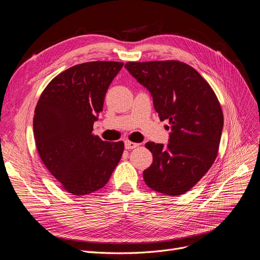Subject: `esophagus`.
<instances>
[{"label": "esophagus", "mask_w": 260, "mask_h": 260, "mask_svg": "<svg viewBox=\"0 0 260 260\" xmlns=\"http://www.w3.org/2000/svg\"><path fill=\"white\" fill-rule=\"evenodd\" d=\"M124 145H125L126 149H133L135 147L139 146V143H135V142H132V141H125Z\"/></svg>", "instance_id": "34e87169"}]
</instances>
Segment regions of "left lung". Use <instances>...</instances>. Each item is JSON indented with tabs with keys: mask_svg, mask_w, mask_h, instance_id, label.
<instances>
[{
	"mask_svg": "<svg viewBox=\"0 0 260 260\" xmlns=\"http://www.w3.org/2000/svg\"><path fill=\"white\" fill-rule=\"evenodd\" d=\"M128 73L153 97L161 121L169 120V143L147 142L153 163L143 172L148 187L179 196L207 174L217 157L223 114L208 82L179 61L127 62ZM170 128V126H168Z\"/></svg>",
	"mask_w": 260,
	"mask_h": 260,
	"instance_id": "8db88e82",
	"label": "left lung"
}]
</instances>
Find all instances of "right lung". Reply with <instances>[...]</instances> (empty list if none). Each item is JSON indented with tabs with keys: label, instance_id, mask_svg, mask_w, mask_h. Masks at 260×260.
Returning a JSON list of instances; mask_svg holds the SVG:
<instances>
[{
	"label": "right lung",
	"instance_id": "1",
	"mask_svg": "<svg viewBox=\"0 0 260 260\" xmlns=\"http://www.w3.org/2000/svg\"><path fill=\"white\" fill-rule=\"evenodd\" d=\"M122 66L121 62L94 61L68 68L49 82L36 106L38 153L73 195L102 188L122 157V141L107 142L91 134L108 86Z\"/></svg>",
	"mask_w": 260,
	"mask_h": 260
}]
</instances>
